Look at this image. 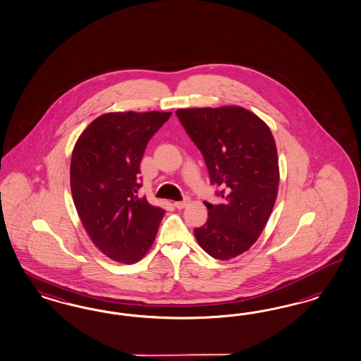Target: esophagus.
Returning <instances> with one entry per match:
<instances>
[{
    "mask_svg": "<svg viewBox=\"0 0 361 361\" xmlns=\"http://www.w3.org/2000/svg\"><path fill=\"white\" fill-rule=\"evenodd\" d=\"M188 203H190V197H185V200H183L174 202V206L176 209H185Z\"/></svg>",
    "mask_w": 361,
    "mask_h": 361,
    "instance_id": "obj_1",
    "label": "esophagus"
}]
</instances>
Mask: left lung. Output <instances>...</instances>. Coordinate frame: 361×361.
Instances as JSON below:
<instances>
[{"label": "left lung", "instance_id": "left-lung-1", "mask_svg": "<svg viewBox=\"0 0 361 361\" xmlns=\"http://www.w3.org/2000/svg\"><path fill=\"white\" fill-rule=\"evenodd\" d=\"M176 116L200 148L215 195L204 202L209 219L194 228L200 247L226 261L250 249L277 198L280 173L274 137L253 112L228 106L178 109Z\"/></svg>", "mask_w": 361, "mask_h": 361}]
</instances>
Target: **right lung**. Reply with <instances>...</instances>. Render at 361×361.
<instances>
[{
    "label": "right lung",
    "mask_w": 361,
    "mask_h": 361,
    "mask_svg": "<svg viewBox=\"0 0 361 361\" xmlns=\"http://www.w3.org/2000/svg\"><path fill=\"white\" fill-rule=\"evenodd\" d=\"M171 112H112L94 119L71 159V191L82 226L102 253L134 264L147 253L164 210L139 197L148 140Z\"/></svg>",
    "instance_id": "obj_1"
}]
</instances>
